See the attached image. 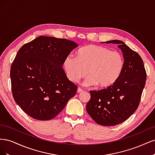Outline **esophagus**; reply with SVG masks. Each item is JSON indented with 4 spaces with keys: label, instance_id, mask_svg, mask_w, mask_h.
Wrapping results in <instances>:
<instances>
[{
    "label": "esophagus",
    "instance_id": "obj_1",
    "mask_svg": "<svg viewBox=\"0 0 155 155\" xmlns=\"http://www.w3.org/2000/svg\"><path fill=\"white\" fill-rule=\"evenodd\" d=\"M82 92H83V89H81V88H78V91H77L78 93H81Z\"/></svg>",
    "mask_w": 155,
    "mask_h": 155
}]
</instances>
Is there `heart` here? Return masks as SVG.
Returning a JSON list of instances; mask_svg holds the SVG:
<instances>
[{"label": "heart", "mask_w": 155, "mask_h": 155, "mask_svg": "<svg viewBox=\"0 0 155 155\" xmlns=\"http://www.w3.org/2000/svg\"><path fill=\"white\" fill-rule=\"evenodd\" d=\"M123 56L118 51L104 46L90 45L77 52V58L68 55L63 61L64 69L70 81L77 83L89 76L84 82L85 86L97 85L109 87L117 81L124 68Z\"/></svg>", "instance_id": "heart-1"}]
</instances>
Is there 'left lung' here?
<instances>
[{
  "label": "left lung",
  "instance_id": "1",
  "mask_svg": "<svg viewBox=\"0 0 155 155\" xmlns=\"http://www.w3.org/2000/svg\"><path fill=\"white\" fill-rule=\"evenodd\" d=\"M123 53L124 64L120 77L109 87L91 91L86 106L88 114L97 124L112 126L122 123L137 109L146 81V71L140 55L124 42L112 40Z\"/></svg>",
  "mask_w": 155,
  "mask_h": 155
}]
</instances>
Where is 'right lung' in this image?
I'll list each match as a JSON object with an SVG mask.
<instances>
[{
    "mask_svg": "<svg viewBox=\"0 0 155 155\" xmlns=\"http://www.w3.org/2000/svg\"><path fill=\"white\" fill-rule=\"evenodd\" d=\"M78 46L66 39L40 36L18 50L10 70L13 97L31 118L53 119L76 95L78 87L62 68Z\"/></svg>",
    "mask_w": 155,
    "mask_h": 155,
    "instance_id": "obj_1",
    "label": "right lung"
}]
</instances>
